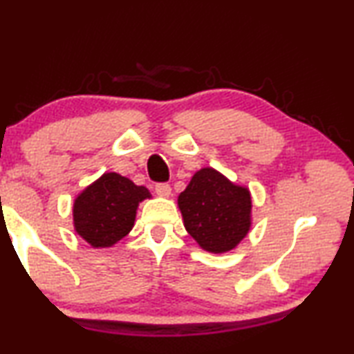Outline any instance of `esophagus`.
Returning a JSON list of instances; mask_svg holds the SVG:
<instances>
[{
	"mask_svg": "<svg viewBox=\"0 0 354 354\" xmlns=\"http://www.w3.org/2000/svg\"><path fill=\"white\" fill-rule=\"evenodd\" d=\"M154 192H156L159 196H169L171 195L172 188L169 183H156V185H154Z\"/></svg>",
	"mask_w": 354,
	"mask_h": 354,
	"instance_id": "obj_1",
	"label": "esophagus"
}]
</instances>
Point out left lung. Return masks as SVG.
Returning a JSON list of instances; mask_svg holds the SVG:
<instances>
[{
	"mask_svg": "<svg viewBox=\"0 0 354 354\" xmlns=\"http://www.w3.org/2000/svg\"><path fill=\"white\" fill-rule=\"evenodd\" d=\"M183 225L203 250L225 253L250 230L251 196L214 169L198 171L178 196Z\"/></svg>",
	"mask_w": 354,
	"mask_h": 354,
	"instance_id": "1",
	"label": "left lung"
}]
</instances>
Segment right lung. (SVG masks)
I'll return each instance as SVG.
<instances>
[{"label":"right lung","mask_w":354,"mask_h":354,"mask_svg":"<svg viewBox=\"0 0 354 354\" xmlns=\"http://www.w3.org/2000/svg\"><path fill=\"white\" fill-rule=\"evenodd\" d=\"M149 196L148 188L135 185L127 177L115 172L104 174L77 196V234L95 248L118 243L132 230L138 203Z\"/></svg>","instance_id":"1"}]
</instances>
